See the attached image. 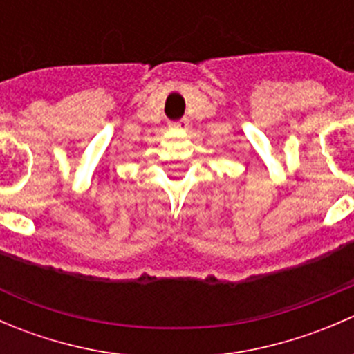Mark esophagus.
Masks as SVG:
<instances>
[{
	"label": "esophagus",
	"instance_id": "1",
	"mask_svg": "<svg viewBox=\"0 0 354 354\" xmlns=\"http://www.w3.org/2000/svg\"><path fill=\"white\" fill-rule=\"evenodd\" d=\"M174 128H176V130H181V131H187L188 130V121L187 120L178 121V123H174Z\"/></svg>",
	"mask_w": 354,
	"mask_h": 354
}]
</instances>
